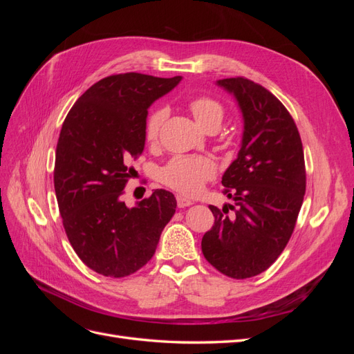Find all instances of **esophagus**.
<instances>
[{"label": "esophagus", "mask_w": 354, "mask_h": 354, "mask_svg": "<svg viewBox=\"0 0 354 354\" xmlns=\"http://www.w3.org/2000/svg\"><path fill=\"white\" fill-rule=\"evenodd\" d=\"M176 199H177V205H178V208H186V207H189V205H192V202L189 198H186V196H181V195H177L176 196Z\"/></svg>", "instance_id": "esophagus-1"}]
</instances>
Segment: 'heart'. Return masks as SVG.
<instances>
[{
	"instance_id": "obj_1",
	"label": "heart",
	"mask_w": 354,
	"mask_h": 354,
	"mask_svg": "<svg viewBox=\"0 0 354 354\" xmlns=\"http://www.w3.org/2000/svg\"><path fill=\"white\" fill-rule=\"evenodd\" d=\"M187 109L194 115L196 122L207 131L217 130L224 120L223 104L209 95H195L189 99ZM165 118L167 111L164 108H158L147 116L145 124V140L149 145L158 142ZM216 174L217 167L211 158L203 155H177L159 169L158 178L160 183L180 192V194L195 195Z\"/></svg>"
}]
</instances>
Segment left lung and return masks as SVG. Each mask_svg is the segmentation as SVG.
Returning <instances> with one entry per match:
<instances>
[{
  "label": "left lung",
  "mask_w": 354,
  "mask_h": 354,
  "mask_svg": "<svg viewBox=\"0 0 354 354\" xmlns=\"http://www.w3.org/2000/svg\"><path fill=\"white\" fill-rule=\"evenodd\" d=\"M218 85L239 102L245 131L221 180L233 214L209 205L216 220L201 246L220 273L248 279L269 269L291 239L306 194L304 151L291 113L263 85L243 77Z\"/></svg>",
  "instance_id": "8db88e82"
}]
</instances>
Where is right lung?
Here are the masks:
<instances>
[{
    "label": "right lung",
    "mask_w": 354,
    "mask_h": 354,
    "mask_svg": "<svg viewBox=\"0 0 354 354\" xmlns=\"http://www.w3.org/2000/svg\"><path fill=\"white\" fill-rule=\"evenodd\" d=\"M127 72L93 84L63 121L56 147L55 190L73 251L95 273L133 274L152 259L174 216L173 194L158 189L128 208V167L145 147L147 108L180 82Z\"/></svg>",
    "instance_id": "1"
}]
</instances>
